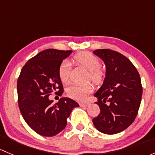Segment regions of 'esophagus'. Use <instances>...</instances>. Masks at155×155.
Listing matches in <instances>:
<instances>
[{
    "mask_svg": "<svg viewBox=\"0 0 155 155\" xmlns=\"http://www.w3.org/2000/svg\"><path fill=\"white\" fill-rule=\"evenodd\" d=\"M89 105H90V104H89V103H87V102L80 103V106L82 107H88Z\"/></svg>",
    "mask_w": 155,
    "mask_h": 155,
    "instance_id": "34e87169",
    "label": "esophagus"
}]
</instances>
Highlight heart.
Wrapping results in <instances>:
<instances>
[{
	"mask_svg": "<svg viewBox=\"0 0 155 155\" xmlns=\"http://www.w3.org/2000/svg\"><path fill=\"white\" fill-rule=\"evenodd\" d=\"M73 61L88 70V78L93 82H100L103 79L104 73L100 69L99 58L87 51L79 53L73 57ZM58 76L63 83L67 84L70 80V65L68 61H64L58 68ZM93 86L90 83L84 85H73L67 89L69 97L77 101H83L87 95L92 91Z\"/></svg>",
	"mask_w": 155,
	"mask_h": 155,
	"instance_id": "heart-1",
	"label": "heart"
}]
</instances>
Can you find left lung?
I'll use <instances>...</instances> for the list:
<instances>
[{
    "mask_svg": "<svg viewBox=\"0 0 155 155\" xmlns=\"http://www.w3.org/2000/svg\"><path fill=\"white\" fill-rule=\"evenodd\" d=\"M93 53L106 66L103 85L94 94L101 112L93 124L103 134H118L134 122L138 113L143 95L141 79L123 54L110 49H97Z\"/></svg>",
    "mask_w": 155,
    "mask_h": 155,
    "instance_id": "8db88e82",
    "label": "left lung"
}]
</instances>
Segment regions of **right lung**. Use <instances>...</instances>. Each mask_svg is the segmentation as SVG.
<instances>
[{
	"label": "right lung",
	"mask_w": 155,
	"mask_h": 155,
	"mask_svg": "<svg viewBox=\"0 0 155 155\" xmlns=\"http://www.w3.org/2000/svg\"><path fill=\"white\" fill-rule=\"evenodd\" d=\"M72 51L43 50L21 70L17 82L18 107L28 125L40 135L53 137L61 132L73 108L79 107L69 97L61 98L54 105L48 99L51 92L63 94L58 68Z\"/></svg>",
	"instance_id": "add662e5"
}]
</instances>
